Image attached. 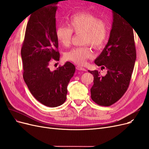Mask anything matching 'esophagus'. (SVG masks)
Wrapping results in <instances>:
<instances>
[{
  "label": "esophagus",
  "mask_w": 149,
  "mask_h": 149,
  "mask_svg": "<svg viewBox=\"0 0 149 149\" xmlns=\"http://www.w3.org/2000/svg\"><path fill=\"white\" fill-rule=\"evenodd\" d=\"M76 68V69H77L78 70H79V71H86V69L84 68L81 66H79V65H78Z\"/></svg>",
  "instance_id": "obj_1"
}]
</instances>
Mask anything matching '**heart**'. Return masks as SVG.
<instances>
[{"label": "heart", "mask_w": 149, "mask_h": 149, "mask_svg": "<svg viewBox=\"0 0 149 149\" xmlns=\"http://www.w3.org/2000/svg\"><path fill=\"white\" fill-rule=\"evenodd\" d=\"M68 26L61 25L56 29V37L63 47H68L75 33L83 32L82 42L89 43L95 48H101L109 34V26L107 22L98 18L91 13H78L70 17L68 21ZM93 56V52L89 45L71 49L65 55V60L74 63L84 65L89 58Z\"/></svg>", "instance_id": "heart-1"}]
</instances>
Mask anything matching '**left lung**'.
<instances>
[{"label":"left lung","instance_id":"obj_1","mask_svg":"<svg viewBox=\"0 0 149 149\" xmlns=\"http://www.w3.org/2000/svg\"><path fill=\"white\" fill-rule=\"evenodd\" d=\"M112 10V9H111ZM113 22L109 40L94 63L107 74L100 76L97 70L93 74L91 97L98 105L109 106L118 101L127 91L136 60L133 29L119 13L112 11Z\"/></svg>","mask_w":149,"mask_h":149}]
</instances>
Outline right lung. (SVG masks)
Listing matches in <instances>:
<instances>
[{"instance_id": "right-lung-1", "label": "right lung", "mask_w": 149, "mask_h": 149, "mask_svg": "<svg viewBox=\"0 0 149 149\" xmlns=\"http://www.w3.org/2000/svg\"><path fill=\"white\" fill-rule=\"evenodd\" d=\"M59 2L53 1L30 15L21 49L26 86L36 100L50 107L65 102L68 84L75 72V66L69 61L56 70L49 68L52 59L60 60L55 18Z\"/></svg>"}]
</instances>
